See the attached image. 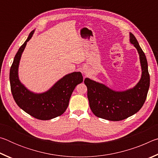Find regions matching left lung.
I'll return each mask as SVG.
<instances>
[{"label":"left lung","instance_id":"left-lung-1","mask_svg":"<svg viewBox=\"0 0 158 158\" xmlns=\"http://www.w3.org/2000/svg\"><path fill=\"white\" fill-rule=\"evenodd\" d=\"M130 40L138 51L142 69L140 81L133 89L117 92L89 78L84 80L90 108L98 118L112 121H122L138 112L145 102L150 85L148 63L145 53L132 33L130 34Z\"/></svg>","mask_w":158,"mask_h":158}]
</instances>
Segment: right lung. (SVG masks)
Returning <instances> with one entry per match:
<instances>
[{
  "instance_id": "obj_1",
  "label": "right lung",
  "mask_w": 158,
  "mask_h": 158,
  "mask_svg": "<svg viewBox=\"0 0 158 158\" xmlns=\"http://www.w3.org/2000/svg\"><path fill=\"white\" fill-rule=\"evenodd\" d=\"M33 33L34 31L31 32L15 55L10 71V87L15 102L21 109L37 119L45 121L59 116L65 111L74 88L83 81V76L79 72L67 74L48 91L40 94L26 89L19 79L18 68L22 52Z\"/></svg>"
}]
</instances>
